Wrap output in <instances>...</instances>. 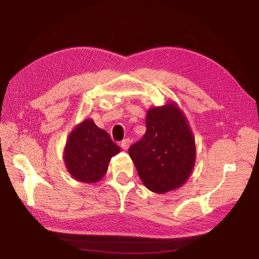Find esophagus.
Here are the masks:
<instances>
[{"label": "esophagus", "mask_w": 259, "mask_h": 259, "mask_svg": "<svg viewBox=\"0 0 259 259\" xmlns=\"http://www.w3.org/2000/svg\"><path fill=\"white\" fill-rule=\"evenodd\" d=\"M130 145H131V140L130 139H124L121 142V147H122L123 150H127L130 148Z\"/></svg>", "instance_id": "34e87169"}]
</instances>
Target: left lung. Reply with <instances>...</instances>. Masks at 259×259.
<instances>
[{"label":"left lung","instance_id":"1","mask_svg":"<svg viewBox=\"0 0 259 259\" xmlns=\"http://www.w3.org/2000/svg\"><path fill=\"white\" fill-rule=\"evenodd\" d=\"M145 136L128 153L148 190L164 194L182 186L195 166L196 146L185 114L174 102L152 107Z\"/></svg>","mask_w":259,"mask_h":259}]
</instances>
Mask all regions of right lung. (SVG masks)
<instances>
[{
  "label": "right lung",
  "mask_w": 259,
  "mask_h": 259,
  "mask_svg": "<svg viewBox=\"0 0 259 259\" xmlns=\"http://www.w3.org/2000/svg\"><path fill=\"white\" fill-rule=\"evenodd\" d=\"M120 151L108 133L97 126L92 119H85L68 135L63 159L75 180L95 183L103 179L111 157Z\"/></svg>",
  "instance_id": "1"
}]
</instances>
